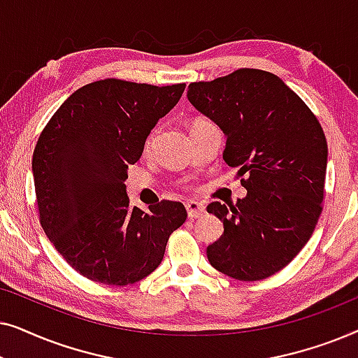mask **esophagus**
<instances>
[{
  "label": "esophagus",
  "instance_id": "1",
  "mask_svg": "<svg viewBox=\"0 0 358 358\" xmlns=\"http://www.w3.org/2000/svg\"><path fill=\"white\" fill-rule=\"evenodd\" d=\"M185 210H187V217L189 218H199L205 213V205L195 202V200H190V202L185 203Z\"/></svg>",
  "mask_w": 358,
  "mask_h": 358
}]
</instances>
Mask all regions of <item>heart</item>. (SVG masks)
<instances>
[{
  "label": "heart",
  "instance_id": "obj_1",
  "mask_svg": "<svg viewBox=\"0 0 358 358\" xmlns=\"http://www.w3.org/2000/svg\"><path fill=\"white\" fill-rule=\"evenodd\" d=\"M150 143H151V138H148V141H146V146H150Z\"/></svg>",
  "mask_w": 358,
  "mask_h": 358
}]
</instances>
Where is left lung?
Listing matches in <instances>:
<instances>
[{"mask_svg": "<svg viewBox=\"0 0 358 358\" xmlns=\"http://www.w3.org/2000/svg\"><path fill=\"white\" fill-rule=\"evenodd\" d=\"M187 99L224 134V163L248 194L236 205L212 202L223 234L208 262L238 280L282 271L311 238L324 195L327 143L305 102L268 71L243 68L189 85Z\"/></svg>", "mask_w": 358, "mask_h": 358, "instance_id": "8db88e82", "label": "left lung"}]
</instances>
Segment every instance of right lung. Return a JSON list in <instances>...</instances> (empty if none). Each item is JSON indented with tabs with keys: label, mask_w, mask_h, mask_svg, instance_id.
Instances as JSON below:
<instances>
[{
	"label": "right lung",
	"mask_w": 358,
	"mask_h": 358,
	"mask_svg": "<svg viewBox=\"0 0 358 358\" xmlns=\"http://www.w3.org/2000/svg\"><path fill=\"white\" fill-rule=\"evenodd\" d=\"M185 85L102 80L73 92L43 129L32 156L41 224L63 259L90 280L130 285L164 257L187 218L180 202L130 207L127 169L178 104Z\"/></svg>",
	"instance_id": "1"
}]
</instances>
